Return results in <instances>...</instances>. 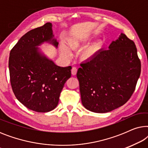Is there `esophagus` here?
Listing matches in <instances>:
<instances>
[{
	"label": "esophagus",
	"instance_id": "34e87169",
	"mask_svg": "<svg viewBox=\"0 0 148 148\" xmlns=\"http://www.w3.org/2000/svg\"><path fill=\"white\" fill-rule=\"evenodd\" d=\"M77 69L76 67H73L71 69V73L73 75H75L77 74Z\"/></svg>",
	"mask_w": 148,
	"mask_h": 148
}]
</instances>
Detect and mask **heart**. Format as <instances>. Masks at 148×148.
Masks as SVG:
<instances>
[{"instance_id": "b5f03b06", "label": "heart", "mask_w": 148, "mask_h": 148, "mask_svg": "<svg viewBox=\"0 0 148 148\" xmlns=\"http://www.w3.org/2000/svg\"><path fill=\"white\" fill-rule=\"evenodd\" d=\"M89 41L88 38L87 36H81V37H76V38H71V39L69 40L68 44L69 46V47L71 48V49L75 50L77 49V48H82V46L86 45V44H88ZM98 46V44L95 45L89 49L88 51L86 52L85 53V56L86 57H91L93 54H94L95 52V49ZM60 52L62 55L65 56L66 58L71 57V56L72 55V52L71 51L69 48L67 46L64 45V44H62L60 46Z\"/></svg>"}]
</instances>
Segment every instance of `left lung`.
Instances as JSON below:
<instances>
[{
    "label": "left lung",
    "mask_w": 148,
    "mask_h": 148,
    "mask_svg": "<svg viewBox=\"0 0 148 148\" xmlns=\"http://www.w3.org/2000/svg\"><path fill=\"white\" fill-rule=\"evenodd\" d=\"M140 73L135 44L121 33L108 50L100 49L78 69L83 106L97 113L123 106L135 91Z\"/></svg>",
    "instance_id": "8db88e82"
}]
</instances>
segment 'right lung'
<instances>
[{
	"mask_svg": "<svg viewBox=\"0 0 148 148\" xmlns=\"http://www.w3.org/2000/svg\"><path fill=\"white\" fill-rule=\"evenodd\" d=\"M44 43L58 47L51 23L22 36L11 50L9 60L14 94L24 106L38 112L56 108L64 85L71 76V66L56 65L38 48Z\"/></svg>",
	"mask_w": 148,
	"mask_h": 148,
	"instance_id": "right-lung-1",
	"label": "right lung"
}]
</instances>
